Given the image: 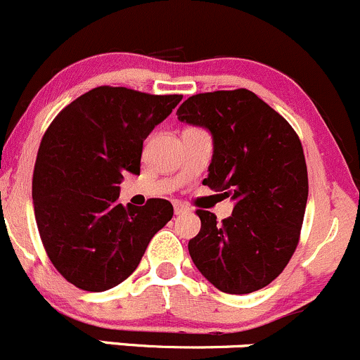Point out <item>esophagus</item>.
<instances>
[{"mask_svg":"<svg viewBox=\"0 0 360 360\" xmlns=\"http://www.w3.org/2000/svg\"><path fill=\"white\" fill-rule=\"evenodd\" d=\"M173 210H175V214L188 213V206L184 205V202H179V201L173 202Z\"/></svg>","mask_w":360,"mask_h":360,"instance_id":"1","label":"esophagus"}]
</instances>
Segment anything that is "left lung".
Wrapping results in <instances>:
<instances>
[{"instance_id":"left-lung-1","label":"left lung","mask_w":360,"mask_h":360,"mask_svg":"<svg viewBox=\"0 0 360 360\" xmlns=\"http://www.w3.org/2000/svg\"><path fill=\"white\" fill-rule=\"evenodd\" d=\"M176 116L210 131L213 155L202 184L234 201L221 224L210 211H195L201 231L188 240L192 262L229 295L262 290L298 244L309 198L302 142L281 114L244 88L188 97Z\"/></svg>"}]
</instances>
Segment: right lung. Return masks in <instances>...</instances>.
<instances>
[{"instance_id":"add662e5","label":"right lung","mask_w":360,"mask_h":360,"mask_svg":"<svg viewBox=\"0 0 360 360\" xmlns=\"http://www.w3.org/2000/svg\"><path fill=\"white\" fill-rule=\"evenodd\" d=\"M181 95L98 86L70 102L44 133L32 175V202L55 269L84 291L128 279L150 239L173 217L172 202L117 201L124 173L140 175L143 140Z\"/></svg>"}]
</instances>
